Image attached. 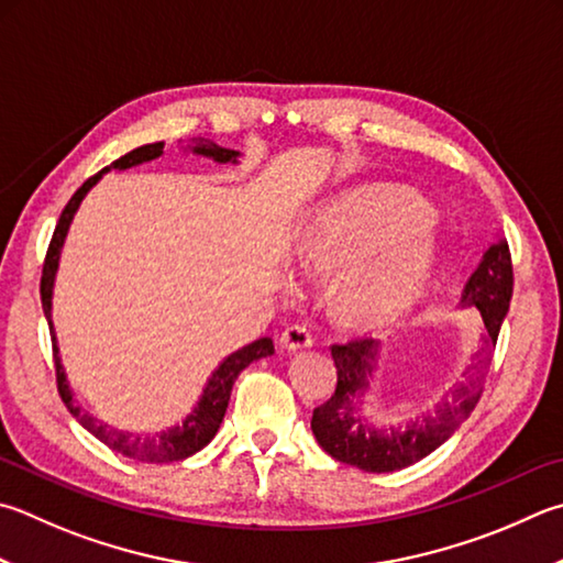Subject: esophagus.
<instances>
[{
	"label": "esophagus",
	"instance_id": "1",
	"mask_svg": "<svg viewBox=\"0 0 563 563\" xmlns=\"http://www.w3.org/2000/svg\"><path fill=\"white\" fill-rule=\"evenodd\" d=\"M312 342H314V336H312V330L308 324H290V327H285L280 334V346L288 352L308 350V346H312Z\"/></svg>",
	"mask_w": 563,
	"mask_h": 563
}]
</instances>
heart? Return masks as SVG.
Returning a JSON list of instances; mask_svg holds the SVG:
<instances>
[{
    "mask_svg": "<svg viewBox=\"0 0 563 563\" xmlns=\"http://www.w3.org/2000/svg\"><path fill=\"white\" fill-rule=\"evenodd\" d=\"M428 219L413 191L394 184L362 187L317 213L295 255L305 268H344L336 310L352 324H382L404 312L431 275L435 241Z\"/></svg>",
    "mask_w": 563,
    "mask_h": 563,
    "instance_id": "1",
    "label": "heart"
}]
</instances>
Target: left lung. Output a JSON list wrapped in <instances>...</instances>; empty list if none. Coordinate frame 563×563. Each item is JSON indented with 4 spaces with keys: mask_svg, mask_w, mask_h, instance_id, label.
I'll return each mask as SVG.
<instances>
[{
    "mask_svg": "<svg viewBox=\"0 0 563 563\" xmlns=\"http://www.w3.org/2000/svg\"><path fill=\"white\" fill-rule=\"evenodd\" d=\"M512 300V255L499 236L483 253V261L470 275L460 305H475L483 317V342L463 372L465 379L448 388L433 411L408 418L406 423H372L364 416V396L379 364V340H354L332 344L336 388L332 398L314 408L312 433L324 453L364 473H394L431 455L451 438L473 411L483 394L485 369L497 342L499 327Z\"/></svg>",
    "mask_w": 563,
    "mask_h": 563,
    "instance_id": "8db88e82",
    "label": "left lung"
}]
</instances>
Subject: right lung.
<instances>
[{"label":"right lung","instance_id":"1","mask_svg":"<svg viewBox=\"0 0 563 563\" xmlns=\"http://www.w3.org/2000/svg\"><path fill=\"white\" fill-rule=\"evenodd\" d=\"M184 152H191V155L213 159V162H219V165H239V157H241V152L219 147L217 142L203 140V137L189 140V145L184 147ZM162 155H165V142L142 145L137 150L128 152V155H122L106 169H100L96 177H90L84 187H80L74 197H70L64 213H60L56 231H54V239H51V246L46 253L44 275H41V305H44V314H46L48 330H51V342H54L58 394H60V398H64V404L68 406V411L74 413L76 421L84 426L88 433H93L100 443H106L110 451H115L130 460H140V463H155V465L157 463H177V460L199 453L203 445H209L211 438L217 435L221 428L223 413H227V408H229L231 388H233V382H236V376L246 369L249 364L263 360V356H271L275 352L271 336H261V340H255L246 346H241V350H236L233 354H229L227 360H223L217 369L211 372L207 384H203L199 401L194 404L191 411L181 418V423L169 426V428H165V431H157V433L122 431V428L100 421L98 416H93L90 411H86L84 406H80V401L76 398V391L68 384L64 362H60L58 340H56V330H54V285H56V273H58V263H60V251H64L70 221H74L80 201H84L86 194L93 189L100 179H103L106 172H110V169L122 172V169L145 165V162H152Z\"/></svg>","mask_w":563,"mask_h":563}]
</instances>
